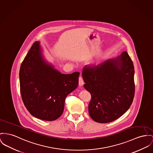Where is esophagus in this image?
Listing matches in <instances>:
<instances>
[{
	"mask_svg": "<svg viewBox=\"0 0 153 153\" xmlns=\"http://www.w3.org/2000/svg\"><path fill=\"white\" fill-rule=\"evenodd\" d=\"M83 84H84L83 79L82 78V75H80L79 77V85L81 86H82Z\"/></svg>",
	"mask_w": 153,
	"mask_h": 153,
	"instance_id": "34e87169",
	"label": "esophagus"
}]
</instances>
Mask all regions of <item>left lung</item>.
Instances as JSON below:
<instances>
[{
  "mask_svg": "<svg viewBox=\"0 0 153 153\" xmlns=\"http://www.w3.org/2000/svg\"><path fill=\"white\" fill-rule=\"evenodd\" d=\"M134 66L126 51L98 65H85L84 88L91 94L89 114L99 123H108L126 112L134 96Z\"/></svg>",
  "mask_w": 153,
  "mask_h": 153,
  "instance_id": "1",
  "label": "left lung"
}]
</instances>
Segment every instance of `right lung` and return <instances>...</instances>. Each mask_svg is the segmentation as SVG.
<instances>
[{
    "label": "right lung",
    "mask_w": 153,
    "mask_h": 153,
    "mask_svg": "<svg viewBox=\"0 0 153 153\" xmlns=\"http://www.w3.org/2000/svg\"><path fill=\"white\" fill-rule=\"evenodd\" d=\"M23 102L31 115L45 121L59 118L66 97L78 85L79 72L61 74L46 61L39 42H35L20 70Z\"/></svg>",
    "instance_id": "1"
}]
</instances>
